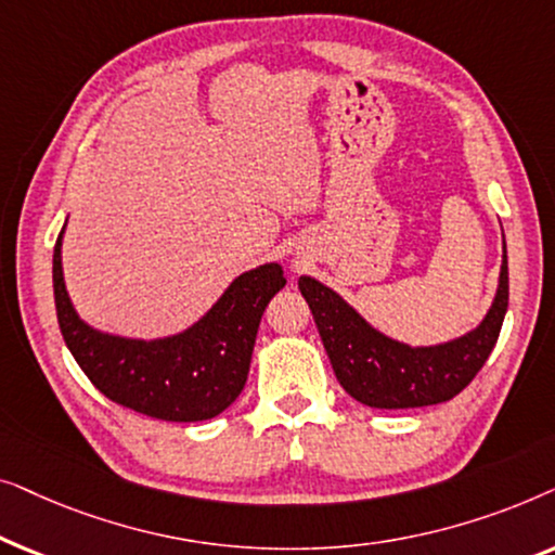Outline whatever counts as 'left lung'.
<instances>
[{
	"label": "left lung",
	"mask_w": 555,
	"mask_h": 555,
	"mask_svg": "<svg viewBox=\"0 0 555 555\" xmlns=\"http://www.w3.org/2000/svg\"><path fill=\"white\" fill-rule=\"evenodd\" d=\"M302 298L340 386L374 409H412L450 401L473 382L495 348L507 310V253L503 249L495 300L482 323L437 346H409L366 323L336 291L302 275Z\"/></svg>",
	"instance_id": "8db88e82"
}]
</instances>
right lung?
I'll return each mask as SVG.
<instances>
[{"label":"right lung","mask_w":555,"mask_h":555,"mask_svg":"<svg viewBox=\"0 0 555 555\" xmlns=\"http://www.w3.org/2000/svg\"><path fill=\"white\" fill-rule=\"evenodd\" d=\"M65 232V227H63ZM63 232L52 255L57 323L73 359L101 393L164 422H204L245 389L260 318L285 287L278 262L242 272L192 328L141 340L95 331L75 313L63 278Z\"/></svg>","instance_id":"right-lung-1"}]
</instances>
